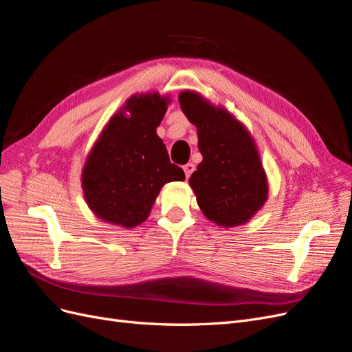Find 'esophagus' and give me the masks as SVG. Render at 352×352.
Returning a JSON list of instances; mask_svg holds the SVG:
<instances>
[{
  "instance_id": "34e87169",
  "label": "esophagus",
  "mask_w": 352,
  "mask_h": 352,
  "mask_svg": "<svg viewBox=\"0 0 352 352\" xmlns=\"http://www.w3.org/2000/svg\"><path fill=\"white\" fill-rule=\"evenodd\" d=\"M194 170H195V166H194L192 163H188V164H185V166H184V172H185L186 179H189V176L192 175Z\"/></svg>"
}]
</instances>
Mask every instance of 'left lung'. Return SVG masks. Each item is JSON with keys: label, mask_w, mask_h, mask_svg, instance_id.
Instances as JSON below:
<instances>
[{"label": "left lung", "mask_w": 352, "mask_h": 352, "mask_svg": "<svg viewBox=\"0 0 352 352\" xmlns=\"http://www.w3.org/2000/svg\"><path fill=\"white\" fill-rule=\"evenodd\" d=\"M179 102L198 133L202 162L190 175L189 186L202 214L221 228L245 225L269 197L254 138L235 116L195 91L180 92Z\"/></svg>", "instance_id": "left-lung-1"}]
</instances>
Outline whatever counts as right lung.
<instances>
[{
    "label": "right lung",
    "instance_id": "obj_1",
    "mask_svg": "<svg viewBox=\"0 0 352 352\" xmlns=\"http://www.w3.org/2000/svg\"><path fill=\"white\" fill-rule=\"evenodd\" d=\"M168 104V95L135 94L104 126L80 176L83 198L95 217L124 229L140 226L162 188L185 180L157 135Z\"/></svg>",
    "mask_w": 352,
    "mask_h": 352
}]
</instances>
